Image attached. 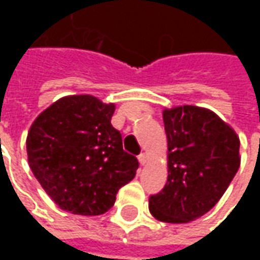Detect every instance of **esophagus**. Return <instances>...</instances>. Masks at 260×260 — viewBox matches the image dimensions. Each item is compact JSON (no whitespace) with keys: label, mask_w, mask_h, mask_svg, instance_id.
I'll return each instance as SVG.
<instances>
[{"label":"esophagus","mask_w":260,"mask_h":260,"mask_svg":"<svg viewBox=\"0 0 260 260\" xmlns=\"http://www.w3.org/2000/svg\"><path fill=\"white\" fill-rule=\"evenodd\" d=\"M139 162H140V165L145 166L146 162H147V156L145 153H142V155H139Z\"/></svg>","instance_id":"1"}]
</instances>
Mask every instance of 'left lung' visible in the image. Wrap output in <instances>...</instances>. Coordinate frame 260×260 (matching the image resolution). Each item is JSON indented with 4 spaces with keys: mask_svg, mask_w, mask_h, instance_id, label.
Wrapping results in <instances>:
<instances>
[{
    "mask_svg": "<svg viewBox=\"0 0 260 260\" xmlns=\"http://www.w3.org/2000/svg\"><path fill=\"white\" fill-rule=\"evenodd\" d=\"M168 139V182L149 198L152 215L164 223H188L208 213L240 166L239 136L201 107L164 110Z\"/></svg>",
    "mask_w": 260,
    "mask_h": 260,
    "instance_id": "left-lung-1",
    "label": "left lung"
}]
</instances>
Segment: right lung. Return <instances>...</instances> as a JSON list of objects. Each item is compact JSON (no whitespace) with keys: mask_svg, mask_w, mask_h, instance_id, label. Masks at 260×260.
<instances>
[{"mask_svg":"<svg viewBox=\"0 0 260 260\" xmlns=\"http://www.w3.org/2000/svg\"><path fill=\"white\" fill-rule=\"evenodd\" d=\"M114 110L92 95H71L46 108L30 127V169L62 210L104 214L136 176L139 162L123 150L121 135L111 125Z\"/></svg>","mask_w":260,"mask_h":260,"instance_id":"right-lung-1","label":"right lung"}]
</instances>
